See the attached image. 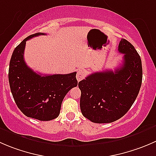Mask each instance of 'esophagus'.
<instances>
[{"label":"esophagus","mask_w":156,"mask_h":156,"mask_svg":"<svg viewBox=\"0 0 156 156\" xmlns=\"http://www.w3.org/2000/svg\"><path fill=\"white\" fill-rule=\"evenodd\" d=\"M84 78V72L82 70H78V72H77V75H76V78L78 80V81H81L83 78Z\"/></svg>","instance_id":"esophagus-1"}]
</instances>
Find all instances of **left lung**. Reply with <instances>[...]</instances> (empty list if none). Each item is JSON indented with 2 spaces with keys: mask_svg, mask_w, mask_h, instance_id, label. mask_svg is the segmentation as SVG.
<instances>
[{
  "mask_svg": "<svg viewBox=\"0 0 156 156\" xmlns=\"http://www.w3.org/2000/svg\"><path fill=\"white\" fill-rule=\"evenodd\" d=\"M119 51L124 54L119 69L94 72L78 83L81 113L94 123H111L121 119L139 94L143 78L140 56L124 38L119 42Z\"/></svg>",
  "mask_w": 156,
  "mask_h": 156,
  "instance_id": "8db88e82",
  "label": "left lung"
}]
</instances>
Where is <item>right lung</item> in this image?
I'll return each mask as SVG.
<instances>
[{"label":"right lung","instance_id":"add662e5","mask_svg":"<svg viewBox=\"0 0 156 156\" xmlns=\"http://www.w3.org/2000/svg\"><path fill=\"white\" fill-rule=\"evenodd\" d=\"M46 34L36 33L25 38L12 52L9 67V83L16 104L27 117L50 121L59 116L67 93L78 85L76 72L42 75L27 66L24 60L26 44L30 38Z\"/></svg>","mask_w":156,"mask_h":156}]
</instances>
